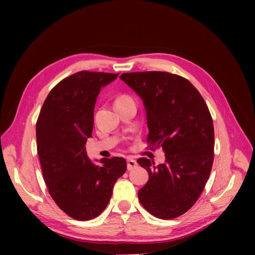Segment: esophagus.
<instances>
[{
	"instance_id": "34e87169",
	"label": "esophagus",
	"mask_w": 255,
	"mask_h": 255,
	"mask_svg": "<svg viewBox=\"0 0 255 255\" xmlns=\"http://www.w3.org/2000/svg\"><path fill=\"white\" fill-rule=\"evenodd\" d=\"M128 170H133L134 168H136V166H137V161L135 160V159H133V158H128Z\"/></svg>"
}]
</instances>
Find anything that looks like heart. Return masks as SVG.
Masks as SVG:
<instances>
[{
	"label": "heart",
	"instance_id": "obj_1",
	"mask_svg": "<svg viewBox=\"0 0 255 255\" xmlns=\"http://www.w3.org/2000/svg\"><path fill=\"white\" fill-rule=\"evenodd\" d=\"M129 99H132V98H130V97H129V96H128V95H121V96L117 97V99L115 100V103H118V102H123V101H127V100H129Z\"/></svg>",
	"mask_w": 255,
	"mask_h": 255
}]
</instances>
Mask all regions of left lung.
<instances>
[{
    "label": "left lung",
    "instance_id": "obj_1",
    "mask_svg": "<svg viewBox=\"0 0 255 255\" xmlns=\"http://www.w3.org/2000/svg\"><path fill=\"white\" fill-rule=\"evenodd\" d=\"M120 79L143 100L149 148H161L166 161L141 157L149 173L138 191L141 205L159 219L186 213L201 196L214 161L213 119L202 96L188 80L164 71L122 73Z\"/></svg>",
    "mask_w": 255,
    "mask_h": 255
}]
</instances>
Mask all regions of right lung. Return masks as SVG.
Here are the masks:
<instances>
[{
	"label": "right lung",
	"mask_w": 255,
	"mask_h": 255,
	"mask_svg": "<svg viewBox=\"0 0 255 255\" xmlns=\"http://www.w3.org/2000/svg\"><path fill=\"white\" fill-rule=\"evenodd\" d=\"M117 76L85 70L68 76L50 91L37 119L43 180L54 202L76 220L98 217L110 202L116 181L127 170L122 157L102 158L101 166L94 165L85 149L101 87Z\"/></svg>",
	"instance_id": "right-lung-1"
}]
</instances>
